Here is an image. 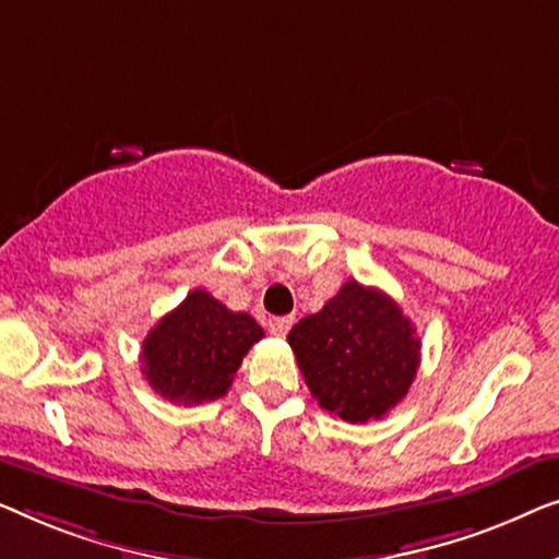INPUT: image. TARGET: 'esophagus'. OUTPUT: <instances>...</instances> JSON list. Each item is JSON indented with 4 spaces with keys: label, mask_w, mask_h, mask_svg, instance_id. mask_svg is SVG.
Returning <instances> with one entry per match:
<instances>
[{
    "label": "esophagus",
    "mask_w": 559,
    "mask_h": 559,
    "mask_svg": "<svg viewBox=\"0 0 559 559\" xmlns=\"http://www.w3.org/2000/svg\"><path fill=\"white\" fill-rule=\"evenodd\" d=\"M290 326H294V317H276V319H269L271 334H276V336H286Z\"/></svg>",
    "instance_id": "obj_1"
}]
</instances>
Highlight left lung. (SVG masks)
<instances>
[{
    "label": "left lung",
    "mask_w": 559,
    "mask_h": 559,
    "mask_svg": "<svg viewBox=\"0 0 559 559\" xmlns=\"http://www.w3.org/2000/svg\"><path fill=\"white\" fill-rule=\"evenodd\" d=\"M311 397L347 423L388 415L418 374L420 340L395 298L347 281L324 309L290 329Z\"/></svg>",
    "instance_id": "1"
}]
</instances>
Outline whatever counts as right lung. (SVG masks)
I'll list each match as a JSON object with an SVG mask.
<instances>
[{
    "label": "right lung",
    "mask_w": 559,
    "mask_h": 559,
    "mask_svg": "<svg viewBox=\"0 0 559 559\" xmlns=\"http://www.w3.org/2000/svg\"><path fill=\"white\" fill-rule=\"evenodd\" d=\"M263 329L250 313L230 311L207 290L194 288L141 344L146 382L179 405H200L230 390L242 357Z\"/></svg>",
    "instance_id": "obj_1"
}]
</instances>
